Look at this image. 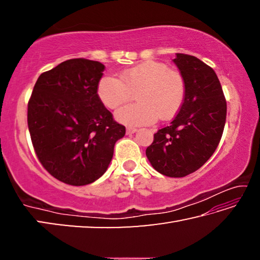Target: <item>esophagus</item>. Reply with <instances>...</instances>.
<instances>
[{"label":"esophagus","mask_w":260,"mask_h":260,"mask_svg":"<svg viewBox=\"0 0 260 260\" xmlns=\"http://www.w3.org/2000/svg\"><path fill=\"white\" fill-rule=\"evenodd\" d=\"M136 132H138V128H135V127H127V129H126V133L128 135L134 134V133H136Z\"/></svg>","instance_id":"34e87169"}]
</instances>
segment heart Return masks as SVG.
I'll return each instance as SVG.
<instances>
[{"mask_svg": "<svg viewBox=\"0 0 260 260\" xmlns=\"http://www.w3.org/2000/svg\"><path fill=\"white\" fill-rule=\"evenodd\" d=\"M138 102L116 112V119L126 126L152 124L157 118L167 120L178 113L186 96V81L178 70L157 60H146L119 73L101 78L98 96L104 107L117 109L131 99Z\"/></svg>", "mask_w": 260, "mask_h": 260, "instance_id": "heart-1", "label": "heart"}]
</instances>
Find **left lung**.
<instances>
[{
    "label": "left lung",
    "mask_w": 260,
    "mask_h": 260,
    "mask_svg": "<svg viewBox=\"0 0 260 260\" xmlns=\"http://www.w3.org/2000/svg\"><path fill=\"white\" fill-rule=\"evenodd\" d=\"M173 61L186 81V96L171 125L153 135L146 155L157 172L182 178L213 155L225 127L227 103L212 68L186 54H177Z\"/></svg>",
    "instance_id": "8db88e82"
}]
</instances>
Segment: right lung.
<instances>
[{
    "mask_svg": "<svg viewBox=\"0 0 260 260\" xmlns=\"http://www.w3.org/2000/svg\"><path fill=\"white\" fill-rule=\"evenodd\" d=\"M104 69L96 60H65L39 77L28 101V131L38 159L71 186L102 177L114 143L126 133L98 96Z\"/></svg>",
    "mask_w": 260,
    "mask_h": 260,
    "instance_id": "right-lung-1",
    "label": "right lung"
}]
</instances>
